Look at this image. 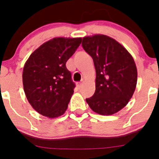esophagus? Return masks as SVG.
<instances>
[{"label": "esophagus", "mask_w": 159, "mask_h": 159, "mask_svg": "<svg viewBox=\"0 0 159 159\" xmlns=\"http://www.w3.org/2000/svg\"><path fill=\"white\" fill-rule=\"evenodd\" d=\"M83 84H84V81H81V82H79V83H78V84H77L78 88V89L81 88V87H82V85H83Z\"/></svg>", "instance_id": "esophagus-1"}]
</instances>
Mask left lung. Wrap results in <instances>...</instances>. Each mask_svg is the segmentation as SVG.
Returning <instances> with one entry per match:
<instances>
[{
  "label": "left lung",
  "mask_w": 159,
  "mask_h": 159,
  "mask_svg": "<svg viewBox=\"0 0 159 159\" xmlns=\"http://www.w3.org/2000/svg\"><path fill=\"white\" fill-rule=\"evenodd\" d=\"M82 46L92 57L96 69V90L86 102L94 112L109 116L123 109L132 97L138 71L131 54L110 36H84Z\"/></svg>",
  "instance_id": "8db88e82"
}]
</instances>
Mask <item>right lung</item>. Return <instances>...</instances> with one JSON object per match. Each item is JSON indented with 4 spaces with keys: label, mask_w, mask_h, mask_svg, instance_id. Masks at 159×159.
<instances>
[{
    "label": "right lung",
    "mask_w": 159,
    "mask_h": 159,
    "mask_svg": "<svg viewBox=\"0 0 159 159\" xmlns=\"http://www.w3.org/2000/svg\"><path fill=\"white\" fill-rule=\"evenodd\" d=\"M81 37H55L30 54L22 72L24 90L33 108L48 118L66 111L75 84L66 63L81 43Z\"/></svg>",
    "instance_id": "1"
}]
</instances>
